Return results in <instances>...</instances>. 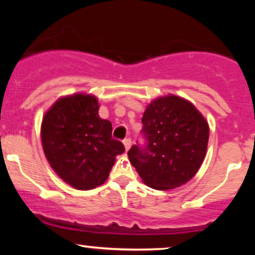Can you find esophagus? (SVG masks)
I'll return each mask as SVG.
<instances>
[{
  "label": "esophagus",
  "instance_id": "34e87169",
  "mask_svg": "<svg viewBox=\"0 0 255 255\" xmlns=\"http://www.w3.org/2000/svg\"><path fill=\"white\" fill-rule=\"evenodd\" d=\"M124 145H125L126 151L129 150L130 146H131V139H130V137H127V139H125V140H124Z\"/></svg>",
  "mask_w": 255,
  "mask_h": 255
}]
</instances>
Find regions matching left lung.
I'll list each match as a JSON object with an SVG mask.
<instances>
[{
  "instance_id": "obj_1",
  "label": "left lung",
  "mask_w": 255,
  "mask_h": 255,
  "mask_svg": "<svg viewBox=\"0 0 255 255\" xmlns=\"http://www.w3.org/2000/svg\"><path fill=\"white\" fill-rule=\"evenodd\" d=\"M144 144L128 151L131 165L142 181L158 191L188 182L203 163L209 125L186 99L168 96L148 105L142 116Z\"/></svg>"
}]
</instances>
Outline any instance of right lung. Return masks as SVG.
<instances>
[{
    "label": "right lung",
    "instance_id": "add662e5",
    "mask_svg": "<svg viewBox=\"0 0 255 255\" xmlns=\"http://www.w3.org/2000/svg\"><path fill=\"white\" fill-rule=\"evenodd\" d=\"M93 96L61 98L44 115L42 144L46 159L64 182L81 191L103 184L125 152L121 141L111 136L110 121L99 118Z\"/></svg>",
    "mask_w": 255,
    "mask_h": 255
}]
</instances>
